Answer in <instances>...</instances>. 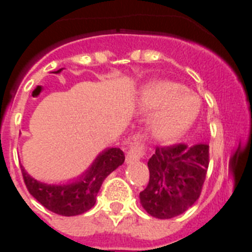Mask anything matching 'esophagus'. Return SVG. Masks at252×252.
<instances>
[{
  "label": "esophagus",
  "mask_w": 252,
  "mask_h": 252,
  "mask_svg": "<svg viewBox=\"0 0 252 252\" xmlns=\"http://www.w3.org/2000/svg\"><path fill=\"white\" fill-rule=\"evenodd\" d=\"M146 153V146L145 144L142 142L141 137L135 136L132 141L130 142V146H128V151L126 154V162L131 164V162H135L137 160L141 159Z\"/></svg>",
  "instance_id": "34e87169"
}]
</instances>
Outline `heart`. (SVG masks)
Returning a JSON list of instances; mask_svg holds the SVG:
<instances>
[{"label":"heart","instance_id":"heart-1","mask_svg":"<svg viewBox=\"0 0 252 252\" xmlns=\"http://www.w3.org/2000/svg\"><path fill=\"white\" fill-rule=\"evenodd\" d=\"M140 106L154 115L151 131L162 141L179 139L189 130L201 111V99L182 84L153 82L140 93Z\"/></svg>","mask_w":252,"mask_h":252}]
</instances>
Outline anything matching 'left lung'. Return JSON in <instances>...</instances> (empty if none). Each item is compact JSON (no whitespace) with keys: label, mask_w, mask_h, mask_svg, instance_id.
Masks as SVG:
<instances>
[{"label":"left lung","mask_w":252,"mask_h":252,"mask_svg":"<svg viewBox=\"0 0 252 252\" xmlns=\"http://www.w3.org/2000/svg\"><path fill=\"white\" fill-rule=\"evenodd\" d=\"M209 164L207 144L158 146L149 159V184L140 193V203L155 218L182 215L201 195Z\"/></svg>","instance_id":"left-lung-1"}]
</instances>
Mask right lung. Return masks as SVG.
I'll return each mask as SVG.
<instances>
[{
    "label": "right lung",
    "mask_w": 252,
    "mask_h": 252,
    "mask_svg": "<svg viewBox=\"0 0 252 252\" xmlns=\"http://www.w3.org/2000/svg\"><path fill=\"white\" fill-rule=\"evenodd\" d=\"M63 68L55 73H60ZM125 154L121 149L111 148L102 151L92 165L81 177L65 184H46L37 182L21 166L24 182L29 193L46 209L60 216H78L90 211L95 203L103 180L115 169L122 165Z\"/></svg>",
    "instance_id": "right-lung-1"
}]
</instances>
